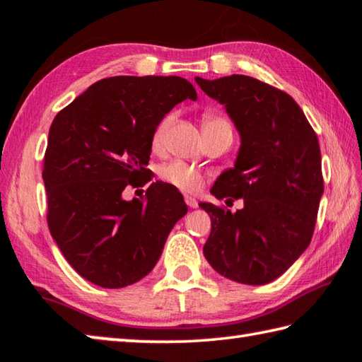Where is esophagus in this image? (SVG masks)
<instances>
[{
    "label": "esophagus",
    "instance_id": "esophagus-1",
    "mask_svg": "<svg viewBox=\"0 0 362 362\" xmlns=\"http://www.w3.org/2000/svg\"><path fill=\"white\" fill-rule=\"evenodd\" d=\"M185 203H187V206L188 207H193V209H194V207H198V201H196V198H193V196H185Z\"/></svg>",
    "mask_w": 362,
    "mask_h": 362
}]
</instances>
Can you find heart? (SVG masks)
<instances>
[{
    "mask_svg": "<svg viewBox=\"0 0 362 362\" xmlns=\"http://www.w3.org/2000/svg\"><path fill=\"white\" fill-rule=\"evenodd\" d=\"M174 118H175V113L170 112L168 115H164L163 118L158 121V124L155 126V129H153V134H151L153 150L161 148L164 144V137H166V132L170 127V124H173ZM220 127H230V122L225 118H222V116L209 115L206 116L203 121L204 134L220 129ZM159 179H161L164 183H168V185L180 189L183 193H198L204 185L206 174L203 170L196 169L187 163L175 159V161H170L168 164H164V166H161V169H159Z\"/></svg>",
    "mask_w": 362,
    "mask_h": 362,
    "instance_id": "1",
    "label": "heart"
}]
</instances>
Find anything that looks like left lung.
<instances>
[{"label":"left lung","mask_w":362,"mask_h":362,"mask_svg":"<svg viewBox=\"0 0 362 362\" xmlns=\"http://www.w3.org/2000/svg\"><path fill=\"white\" fill-rule=\"evenodd\" d=\"M240 131L235 168L214 183L217 199L243 198L235 214L201 203L211 217L204 257L222 276L259 286L281 276L308 247L324 192L316 132L289 94L259 79L196 78Z\"/></svg>","instance_id":"8db88e82"}]
</instances>
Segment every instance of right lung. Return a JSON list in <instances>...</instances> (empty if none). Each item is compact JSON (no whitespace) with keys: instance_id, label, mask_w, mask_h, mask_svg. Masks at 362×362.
Instances as JSON below:
<instances>
[{"instance_id":"add662e5","label":"right lung","mask_w":362,"mask_h":362,"mask_svg":"<svg viewBox=\"0 0 362 362\" xmlns=\"http://www.w3.org/2000/svg\"><path fill=\"white\" fill-rule=\"evenodd\" d=\"M196 97L180 76H112L54 118L42 164L47 226L66 262L93 284L118 289L146 276L187 214L183 196L164 182L150 183L140 199H122V192L153 179V129Z\"/></svg>"}]
</instances>
